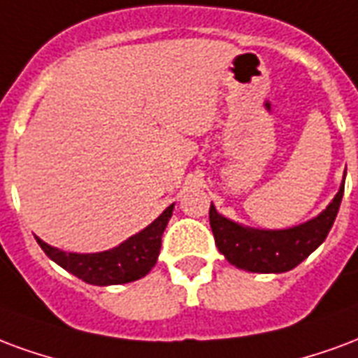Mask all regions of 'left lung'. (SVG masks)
Masks as SVG:
<instances>
[{
    "instance_id": "1",
    "label": "left lung",
    "mask_w": 358,
    "mask_h": 358,
    "mask_svg": "<svg viewBox=\"0 0 358 358\" xmlns=\"http://www.w3.org/2000/svg\"><path fill=\"white\" fill-rule=\"evenodd\" d=\"M345 176L338 194L326 210L289 229H254L221 215L210 206V225L215 246L231 265L250 273H286L307 259L326 240L332 229L341 198Z\"/></svg>"
}]
</instances>
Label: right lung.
I'll return each instance as SVG.
<instances>
[{"label":"right lung","mask_w":358,"mask_h":358,"mask_svg":"<svg viewBox=\"0 0 358 358\" xmlns=\"http://www.w3.org/2000/svg\"><path fill=\"white\" fill-rule=\"evenodd\" d=\"M173 206H168L152 223L143 231L133 234L122 244L104 252L95 254H76L62 252L59 248L49 246L47 242L36 236L41 250L49 259L66 268L83 282L95 286H112V284H127L139 280L150 273V268L158 262L162 248V234L168 227V221L173 213Z\"/></svg>","instance_id":"1"}]
</instances>
